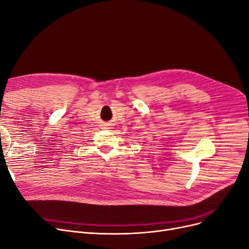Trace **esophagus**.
I'll return each instance as SVG.
<instances>
[{
    "instance_id": "esophagus-1",
    "label": "esophagus",
    "mask_w": 249,
    "mask_h": 249,
    "mask_svg": "<svg viewBox=\"0 0 249 249\" xmlns=\"http://www.w3.org/2000/svg\"><path fill=\"white\" fill-rule=\"evenodd\" d=\"M102 126L103 129H110V123H104Z\"/></svg>"
}]
</instances>
